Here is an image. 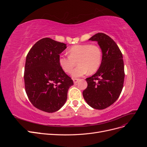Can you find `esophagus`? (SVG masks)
<instances>
[{
    "instance_id": "esophagus-1",
    "label": "esophagus",
    "mask_w": 147,
    "mask_h": 147,
    "mask_svg": "<svg viewBox=\"0 0 147 147\" xmlns=\"http://www.w3.org/2000/svg\"><path fill=\"white\" fill-rule=\"evenodd\" d=\"M78 80H79V79H78V78H74L73 79V81H74V83H77L78 82Z\"/></svg>"
}]
</instances>
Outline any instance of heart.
I'll return each mask as SVG.
<instances>
[{
    "instance_id": "1",
    "label": "heart",
    "mask_w": 147,
    "mask_h": 147,
    "mask_svg": "<svg viewBox=\"0 0 147 147\" xmlns=\"http://www.w3.org/2000/svg\"><path fill=\"white\" fill-rule=\"evenodd\" d=\"M69 56L61 55L59 64L64 72L70 74L78 61V66L72 73L73 77H82L88 72L94 73L99 69L102 61V51L96 45L83 44L69 48Z\"/></svg>"
}]
</instances>
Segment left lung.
Segmentation results:
<instances>
[{"instance_id":"left-lung-1","label":"left lung","mask_w":147,"mask_h":147,"mask_svg":"<svg viewBox=\"0 0 147 147\" xmlns=\"http://www.w3.org/2000/svg\"><path fill=\"white\" fill-rule=\"evenodd\" d=\"M89 40L97 42L102 57L96 73L86 78L88 86L83 96L92 108L102 110L112 105L122 91L124 79L123 55L113 40L104 33H97Z\"/></svg>"}]
</instances>
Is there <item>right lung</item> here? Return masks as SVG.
<instances>
[{"mask_svg": "<svg viewBox=\"0 0 147 147\" xmlns=\"http://www.w3.org/2000/svg\"><path fill=\"white\" fill-rule=\"evenodd\" d=\"M66 44L50 38L35 43L26 56L24 68L25 90L35 107L48 113L55 112L67 99L73 80L61 69L59 54Z\"/></svg>", "mask_w": 147, "mask_h": 147, "instance_id": "right-lung-1", "label": "right lung"}]
</instances>
